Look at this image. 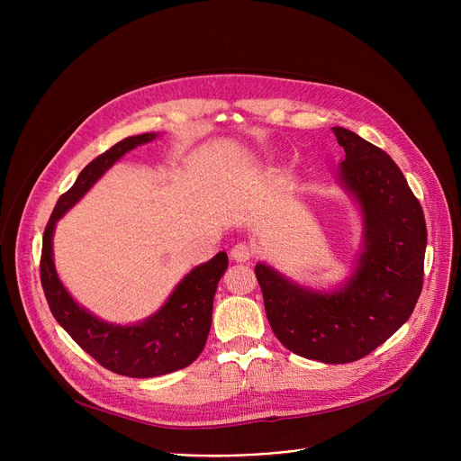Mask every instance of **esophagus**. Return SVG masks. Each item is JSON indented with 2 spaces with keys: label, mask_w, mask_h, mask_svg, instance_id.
I'll return each mask as SVG.
<instances>
[{
  "label": "esophagus",
  "mask_w": 461,
  "mask_h": 461,
  "mask_svg": "<svg viewBox=\"0 0 461 461\" xmlns=\"http://www.w3.org/2000/svg\"><path fill=\"white\" fill-rule=\"evenodd\" d=\"M230 254H231V258L235 261H250L254 258V254H256V249L252 245H249V243H237L231 249Z\"/></svg>",
  "instance_id": "34e87169"
}]
</instances>
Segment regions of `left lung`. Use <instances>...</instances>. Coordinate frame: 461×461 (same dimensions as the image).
<instances>
[{"label":"left lung","instance_id":"8db88e82","mask_svg":"<svg viewBox=\"0 0 461 461\" xmlns=\"http://www.w3.org/2000/svg\"><path fill=\"white\" fill-rule=\"evenodd\" d=\"M346 151L344 186L365 216V252L336 294L308 292L256 265L267 320L278 340L304 358L346 365L370 355L409 320L422 292L426 221L402 169L358 134L332 127Z\"/></svg>","mask_w":461,"mask_h":461}]
</instances>
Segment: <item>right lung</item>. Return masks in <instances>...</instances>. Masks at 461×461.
Here are the masks:
<instances>
[{
    "mask_svg": "<svg viewBox=\"0 0 461 461\" xmlns=\"http://www.w3.org/2000/svg\"><path fill=\"white\" fill-rule=\"evenodd\" d=\"M157 134L129 136L91 160L65 194H61L42 235L41 284L58 323L86 353L106 370L129 377H157L181 370L200 357L212 318V299L218 280L228 269L226 252L192 269L167 303L148 321L121 327L101 321L72 301L58 278L52 259V235L59 218L75 205L113 162Z\"/></svg>",
    "mask_w": 461,
    "mask_h": 461,
    "instance_id": "right-lung-1",
    "label": "right lung"
}]
</instances>
